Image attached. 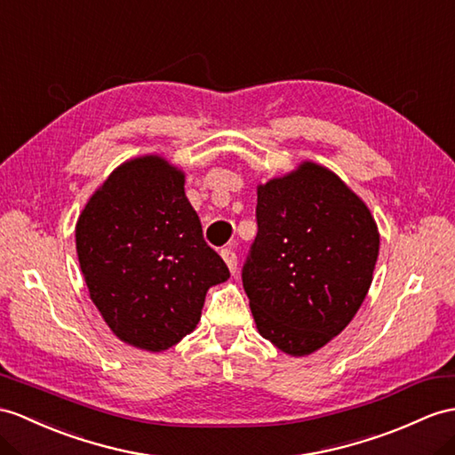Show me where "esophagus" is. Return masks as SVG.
<instances>
[{
    "instance_id": "obj_1",
    "label": "esophagus",
    "mask_w": 455,
    "mask_h": 455,
    "mask_svg": "<svg viewBox=\"0 0 455 455\" xmlns=\"http://www.w3.org/2000/svg\"><path fill=\"white\" fill-rule=\"evenodd\" d=\"M221 259L226 260V264H228V268H229L231 274L237 272V254L234 252V249H231V247L221 249Z\"/></svg>"
}]
</instances>
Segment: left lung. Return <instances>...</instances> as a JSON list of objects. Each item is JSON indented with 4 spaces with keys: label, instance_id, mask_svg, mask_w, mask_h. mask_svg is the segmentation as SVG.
<instances>
[{
    "label": "left lung",
    "instance_id": "obj_1",
    "mask_svg": "<svg viewBox=\"0 0 455 455\" xmlns=\"http://www.w3.org/2000/svg\"><path fill=\"white\" fill-rule=\"evenodd\" d=\"M257 195L259 234L241 274L254 323L287 355H311L367 297L379 228L367 204L315 162L259 185Z\"/></svg>",
    "mask_w": 455,
    "mask_h": 455
}]
</instances>
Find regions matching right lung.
I'll return each instance as SVG.
<instances>
[{
	"label": "right lung",
	"mask_w": 455,
	"mask_h": 455,
	"mask_svg": "<svg viewBox=\"0 0 455 455\" xmlns=\"http://www.w3.org/2000/svg\"><path fill=\"white\" fill-rule=\"evenodd\" d=\"M183 185L185 173L164 158H132L91 196L75 228L100 315L121 341L152 353L191 334L206 291L229 278Z\"/></svg>",
	"instance_id": "add662e5"
}]
</instances>
